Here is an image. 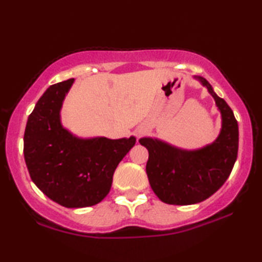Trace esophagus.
<instances>
[{"label":"esophagus","instance_id":"34e87169","mask_svg":"<svg viewBox=\"0 0 262 262\" xmlns=\"http://www.w3.org/2000/svg\"><path fill=\"white\" fill-rule=\"evenodd\" d=\"M144 134V132H139V134H137V136H141V135H143Z\"/></svg>","mask_w":262,"mask_h":262}]
</instances>
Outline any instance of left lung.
Wrapping results in <instances>:
<instances>
[{
	"mask_svg": "<svg viewBox=\"0 0 262 262\" xmlns=\"http://www.w3.org/2000/svg\"><path fill=\"white\" fill-rule=\"evenodd\" d=\"M214 97L222 114V130L207 147L186 151L149 137L140 140L149 151L147 174L155 194L168 205H194L217 192L229 178L238 154V123L232 110L207 79L196 77Z\"/></svg>",
	"mask_w": 262,
	"mask_h": 262,
	"instance_id": "left-lung-1",
	"label": "left lung"
}]
</instances>
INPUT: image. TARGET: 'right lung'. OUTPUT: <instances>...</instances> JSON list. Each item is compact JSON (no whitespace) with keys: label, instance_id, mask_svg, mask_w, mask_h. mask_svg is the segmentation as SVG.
<instances>
[{"label":"right lung","instance_id":"1","mask_svg":"<svg viewBox=\"0 0 262 262\" xmlns=\"http://www.w3.org/2000/svg\"><path fill=\"white\" fill-rule=\"evenodd\" d=\"M74 78L53 84L30 114L24 158L33 183L67 208L90 207L108 194L118 164L136 139L81 140L61 126L60 110Z\"/></svg>","mask_w":262,"mask_h":262}]
</instances>
